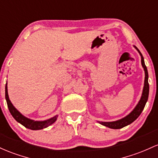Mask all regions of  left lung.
<instances>
[{
	"label": "left lung",
	"instance_id": "8db88e82",
	"mask_svg": "<svg viewBox=\"0 0 158 158\" xmlns=\"http://www.w3.org/2000/svg\"><path fill=\"white\" fill-rule=\"evenodd\" d=\"M136 48V49L137 50L139 53L140 56H141V62H142V66H143L144 70H145V82H144V87L143 90V94H142V97L140 98L138 104L136 106V107L134 108L132 112L125 116L123 118L119 119V120L115 121H110V122H105V121H98L100 124L102 125L106 126L107 127L112 128V129H120L125 126L128 125V124H131L133 122L136 118L140 115V114L143 112L144 107H145V103H146L147 100L148 98V93H149V85H148V70H147V67L145 64V61H144V58L143 55L139 52V50L138 49L136 46H134Z\"/></svg>",
	"mask_w": 158,
	"mask_h": 158
}]
</instances>
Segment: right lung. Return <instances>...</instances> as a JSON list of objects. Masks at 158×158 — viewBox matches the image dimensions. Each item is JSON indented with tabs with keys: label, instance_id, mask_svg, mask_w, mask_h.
<instances>
[{
	"label": "right lung",
	"instance_id": "obj_1",
	"mask_svg": "<svg viewBox=\"0 0 158 158\" xmlns=\"http://www.w3.org/2000/svg\"><path fill=\"white\" fill-rule=\"evenodd\" d=\"M5 98H6L8 109L9 110H10V112L11 113V115H13V117L15 119V121H18L19 123H20L21 124H22V125H23L24 127H25L26 128L33 130V131L43 129V128H46L51 125V124H52L53 123L56 121L57 118H58V115H55L54 116L53 118L48 119V120L42 121H34L31 120L30 118H26L25 116H24L22 114H21L20 112L15 108L14 106L12 104L11 101L10 100L7 92V83L6 84V87H5Z\"/></svg>",
	"mask_w": 158,
	"mask_h": 158
}]
</instances>
